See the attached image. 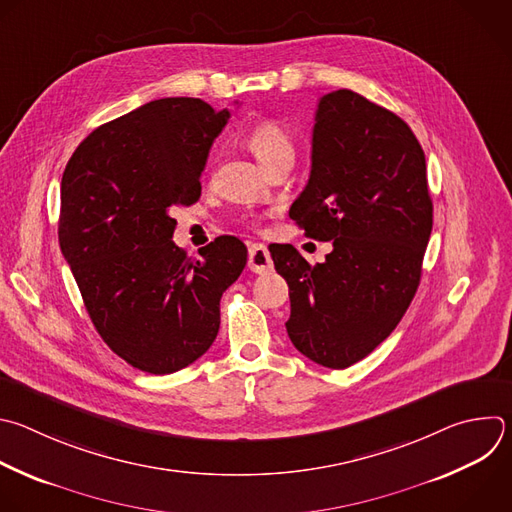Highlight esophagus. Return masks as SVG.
<instances>
[{"mask_svg":"<svg viewBox=\"0 0 512 512\" xmlns=\"http://www.w3.org/2000/svg\"><path fill=\"white\" fill-rule=\"evenodd\" d=\"M273 261H271V253L263 243H253L249 247V269L253 273H265L271 271Z\"/></svg>","mask_w":512,"mask_h":512,"instance_id":"obj_1","label":"esophagus"}]
</instances>
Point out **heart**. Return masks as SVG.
I'll use <instances>...</instances> for the list:
<instances>
[{
    "mask_svg": "<svg viewBox=\"0 0 512 512\" xmlns=\"http://www.w3.org/2000/svg\"><path fill=\"white\" fill-rule=\"evenodd\" d=\"M247 144L259 158V162L265 166V170L281 160L295 158L293 138L279 122L273 120H265L253 126L247 134Z\"/></svg>",
    "mask_w": 512,
    "mask_h": 512,
    "instance_id": "1",
    "label": "heart"
}]
</instances>
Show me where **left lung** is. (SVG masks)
I'll return each instance as SVG.
<instances>
[{
    "label": "left lung",
    "mask_w": 512,
    "mask_h": 512,
    "mask_svg": "<svg viewBox=\"0 0 512 512\" xmlns=\"http://www.w3.org/2000/svg\"><path fill=\"white\" fill-rule=\"evenodd\" d=\"M289 217L333 251L309 265L293 245L269 247L289 285L287 335L311 362L350 368L396 329L420 285L432 199L410 126L358 92L321 96L309 181Z\"/></svg>",
    "instance_id": "8db88e82"
}]
</instances>
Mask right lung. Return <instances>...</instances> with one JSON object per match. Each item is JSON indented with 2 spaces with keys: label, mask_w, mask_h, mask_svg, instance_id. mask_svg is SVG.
Returning <instances> with one entry per match:
<instances>
[{
  "label": "right lung",
  "mask_w": 512,
  "mask_h": 512,
  "mask_svg": "<svg viewBox=\"0 0 512 512\" xmlns=\"http://www.w3.org/2000/svg\"><path fill=\"white\" fill-rule=\"evenodd\" d=\"M201 98L152 100L98 126L60 189L58 239L106 346L148 374H173L215 342L221 295L247 247L217 237L191 259L173 241L175 207L201 197L213 140L229 120Z\"/></svg>",
  "instance_id": "add662e5"
}]
</instances>
